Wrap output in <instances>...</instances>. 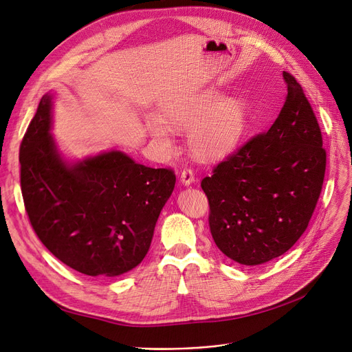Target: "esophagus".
I'll return each instance as SVG.
<instances>
[{
    "label": "esophagus",
    "mask_w": 352,
    "mask_h": 352,
    "mask_svg": "<svg viewBox=\"0 0 352 352\" xmlns=\"http://www.w3.org/2000/svg\"><path fill=\"white\" fill-rule=\"evenodd\" d=\"M179 179H181V182H182V184H184V186L192 184V182L195 181V177H194V173H192L191 168H184V170L181 171Z\"/></svg>",
    "instance_id": "esophagus-1"
}]
</instances>
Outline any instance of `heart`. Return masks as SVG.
<instances>
[{
  "instance_id": "heart-1",
  "label": "heart",
  "mask_w": 352,
  "mask_h": 352,
  "mask_svg": "<svg viewBox=\"0 0 352 352\" xmlns=\"http://www.w3.org/2000/svg\"><path fill=\"white\" fill-rule=\"evenodd\" d=\"M173 126H187L192 154L201 160H217L228 154L246 128V106L234 96L220 98L216 90L168 103L161 116L146 120L149 135L158 146L170 149Z\"/></svg>"
}]
</instances>
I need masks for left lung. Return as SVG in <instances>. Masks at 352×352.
I'll return each mask as SVG.
<instances>
[{
  "label": "left lung",
  "mask_w": 352,
  "mask_h": 352,
  "mask_svg": "<svg viewBox=\"0 0 352 352\" xmlns=\"http://www.w3.org/2000/svg\"><path fill=\"white\" fill-rule=\"evenodd\" d=\"M287 96L267 132L203 178L210 232L232 261L256 266L286 253L307 230L322 190L327 151L309 100L283 72Z\"/></svg>",
  "instance_id": "8db88e82"
}]
</instances>
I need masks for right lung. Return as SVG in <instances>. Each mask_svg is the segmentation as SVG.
<instances>
[{"instance_id": "right-lung-1", "label": "right lung", "mask_w": 352, "mask_h": 352, "mask_svg": "<svg viewBox=\"0 0 352 352\" xmlns=\"http://www.w3.org/2000/svg\"><path fill=\"white\" fill-rule=\"evenodd\" d=\"M50 126L47 94L20 145L21 192L33 230L60 262L87 276L129 272L149 250L174 171L136 164L119 151L69 165Z\"/></svg>"}]
</instances>
